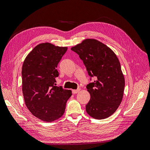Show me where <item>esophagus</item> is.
<instances>
[{"label": "esophagus", "instance_id": "1", "mask_svg": "<svg viewBox=\"0 0 150 150\" xmlns=\"http://www.w3.org/2000/svg\"><path fill=\"white\" fill-rule=\"evenodd\" d=\"M80 91V89H74L72 90V94H77Z\"/></svg>", "mask_w": 150, "mask_h": 150}]
</instances>
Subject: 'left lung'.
<instances>
[{
	"label": "left lung",
	"instance_id": "1",
	"mask_svg": "<svg viewBox=\"0 0 150 150\" xmlns=\"http://www.w3.org/2000/svg\"><path fill=\"white\" fill-rule=\"evenodd\" d=\"M71 49L83 61L88 74L96 78L86 86L91 96L86 112L94 119L107 118L123 96L125 82L119 59L110 47L94 39H85Z\"/></svg>",
	"mask_w": 150,
	"mask_h": 150
}]
</instances>
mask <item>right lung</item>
Returning <instances> with one entry per match:
<instances>
[{
  "instance_id": "obj_1",
  "label": "right lung",
  "mask_w": 150,
  "mask_h": 150,
  "mask_svg": "<svg viewBox=\"0 0 150 150\" xmlns=\"http://www.w3.org/2000/svg\"><path fill=\"white\" fill-rule=\"evenodd\" d=\"M67 50V47L49 42L39 44L27 56L22 65L25 104L32 114L44 121L51 122L61 117L72 95L71 90L55 86L59 76L56 68Z\"/></svg>"
}]
</instances>
